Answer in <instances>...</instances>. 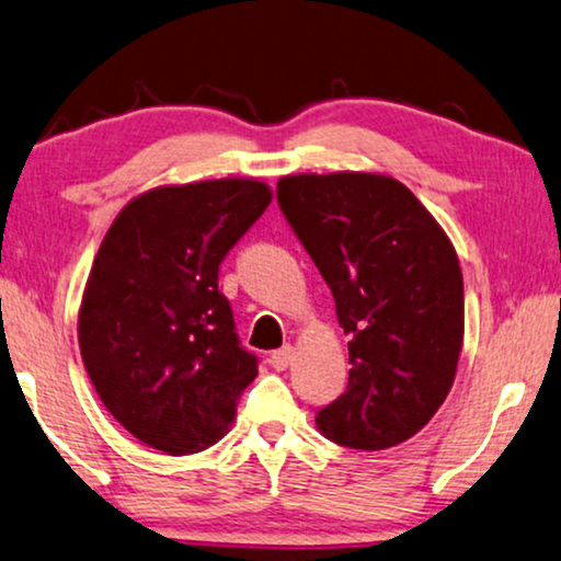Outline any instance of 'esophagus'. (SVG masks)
I'll return each mask as SVG.
<instances>
[{
  "label": "esophagus",
  "instance_id": "1",
  "mask_svg": "<svg viewBox=\"0 0 561 561\" xmlns=\"http://www.w3.org/2000/svg\"><path fill=\"white\" fill-rule=\"evenodd\" d=\"M290 357H294V347L290 344H286V347L275 350L271 355V365L275 367V370H286V367L290 365Z\"/></svg>",
  "mask_w": 561,
  "mask_h": 561
}]
</instances>
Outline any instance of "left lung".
Listing matches in <instances>:
<instances>
[{"mask_svg":"<svg viewBox=\"0 0 561 561\" xmlns=\"http://www.w3.org/2000/svg\"><path fill=\"white\" fill-rule=\"evenodd\" d=\"M275 194L352 336L347 390L319 409V432L365 451L411 439L447 398L462 350L465 286L449 237L388 175H286Z\"/></svg>","mask_w":561,"mask_h":561,"instance_id":"8db88e82","label":"left lung"}]
</instances>
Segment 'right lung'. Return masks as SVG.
Returning a JSON list of instances; mask_svg holds the SVG:
<instances>
[{
  "label": "right lung",
  "mask_w": 561,
  "mask_h": 561,
  "mask_svg": "<svg viewBox=\"0 0 561 561\" xmlns=\"http://www.w3.org/2000/svg\"><path fill=\"white\" fill-rule=\"evenodd\" d=\"M267 204L271 188L248 179L152 188L119 211L96 252L81 357L106 411L152 449L209 447L255 380L219 265Z\"/></svg>",
  "instance_id": "add662e5"
}]
</instances>
